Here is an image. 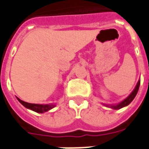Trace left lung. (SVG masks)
<instances>
[{
  "label": "left lung",
  "instance_id": "8db88e82",
  "mask_svg": "<svg viewBox=\"0 0 149 149\" xmlns=\"http://www.w3.org/2000/svg\"><path fill=\"white\" fill-rule=\"evenodd\" d=\"M140 82H141V80L139 79L138 81H137V85H136V86L134 88V89L131 92V93H130L128 97H126V98H125L123 100H122L121 102L118 103V104H104V103H102V104L104 105L105 107L111 108H112V109H115V110H118V109H120V108H124V107L128 106V105L133 101V100L135 98L136 95H137V92H138V89H139Z\"/></svg>",
  "mask_w": 149,
  "mask_h": 149
}]
</instances>
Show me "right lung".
<instances>
[{
    "mask_svg": "<svg viewBox=\"0 0 149 149\" xmlns=\"http://www.w3.org/2000/svg\"><path fill=\"white\" fill-rule=\"evenodd\" d=\"M17 98V100L19 101L21 104H23L26 108L32 110L33 111L38 113H44L48 111L51 110L53 108L56 107V104H31V103H27L23 101V100H20L19 98Z\"/></svg>",
    "mask_w": 149,
    "mask_h": 149,
    "instance_id": "add662e5",
    "label": "right lung"
}]
</instances>
